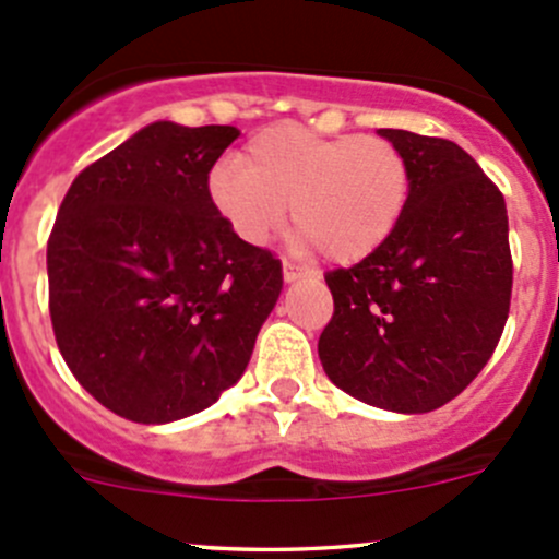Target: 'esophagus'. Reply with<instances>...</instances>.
<instances>
[{
  "mask_svg": "<svg viewBox=\"0 0 559 559\" xmlns=\"http://www.w3.org/2000/svg\"><path fill=\"white\" fill-rule=\"evenodd\" d=\"M306 275H311V270L300 267V264H295V262H289V259H284V278L286 281H300V278H306Z\"/></svg>",
  "mask_w": 559,
  "mask_h": 559,
  "instance_id": "34e87169",
  "label": "esophagus"
}]
</instances>
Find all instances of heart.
I'll list each match as a JSON object with an SVG mask.
<instances>
[{
    "label": "heart",
    "mask_w": 559,
    "mask_h": 559,
    "mask_svg": "<svg viewBox=\"0 0 559 559\" xmlns=\"http://www.w3.org/2000/svg\"><path fill=\"white\" fill-rule=\"evenodd\" d=\"M229 227L262 243L284 224L330 262H357L386 243L411 197L403 151L379 134L321 138L300 123H273L248 140L240 162H218L207 178Z\"/></svg>",
    "instance_id": "obj_1"
}]
</instances>
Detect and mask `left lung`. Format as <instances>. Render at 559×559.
Here are the masks:
<instances>
[{
    "mask_svg": "<svg viewBox=\"0 0 559 559\" xmlns=\"http://www.w3.org/2000/svg\"><path fill=\"white\" fill-rule=\"evenodd\" d=\"M405 154L411 197L386 243L324 275L335 311L319 359L335 386L376 408L427 414L492 357L514 262L498 186L443 138L379 129Z\"/></svg>",
    "mask_w": 559,
    "mask_h": 559,
    "instance_id": "obj_1",
    "label": "left lung"
}]
</instances>
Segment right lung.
Here are the masks:
<instances>
[{"label": "right lung", "mask_w": 559, "mask_h": 559, "mask_svg": "<svg viewBox=\"0 0 559 559\" xmlns=\"http://www.w3.org/2000/svg\"><path fill=\"white\" fill-rule=\"evenodd\" d=\"M235 127L156 121L78 173L48 238V308L67 368L123 419L165 425L243 376L284 286L207 194Z\"/></svg>", "instance_id": "add662e5"}]
</instances>
